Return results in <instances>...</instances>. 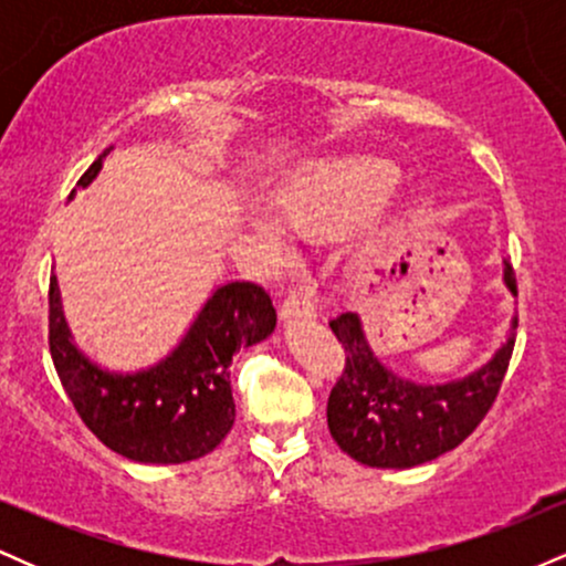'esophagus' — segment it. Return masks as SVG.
<instances>
[{"mask_svg": "<svg viewBox=\"0 0 566 566\" xmlns=\"http://www.w3.org/2000/svg\"><path fill=\"white\" fill-rule=\"evenodd\" d=\"M311 316H316V305H314V297L305 295V292H292V295L282 305V319L284 322L311 319Z\"/></svg>", "mask_w": 566, "mask_h": 566, "instance_id": "obj_1", "label": "esophagus"}]
</instances>
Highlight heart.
<instances>
[{
    "label": "heart",
    "mask_w": 566,
    "mask_h": 566,
    "mask_svg": "<svg viewBox=\"0 0 566 566\" xmlns=\"http://www.w3.org/2000/svg\"><path fill=\"white\" fill-rule=\"evenodd\" d=\"M401 172L382 157H337L314 161L274 193L279 220L301 237H333L378 210L399 186ZM255 229L271 242H282V231L271 220L258 218Z\"/></svg>",
    "instance_id": "heart-1"
}]
</instances>
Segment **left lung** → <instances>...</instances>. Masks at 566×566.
<instances>
[{"label": "left lung", "instance_id": "obj_1", "mask_svg": "<svg viewBox=\"0 0 566 566\" xmlns=\"http://www.w3.org/2000/svg\"><path fill=\"white\" fill-rule=\"evenodd\" d=\"M503 282L516 295L511 261H503ZM329 327L346 350V367L329 391L327 426L337 447L369 469H412L469 439L495 401L516 340L513 319L509 340L486 365L428 386L382 367L354 311L335 316Z\"/></svg>", "mask_w": 566, "mask_h": 566}]
</instances>
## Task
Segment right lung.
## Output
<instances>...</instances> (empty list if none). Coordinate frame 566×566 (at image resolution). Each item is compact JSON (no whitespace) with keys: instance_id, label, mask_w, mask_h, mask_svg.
Wrapping results in <instances>:
<instances>
[{"instance_id":"obj_1","label":"right lung","mask_w":566,"mask_h":566,"mask_svg":"<svg viewBox=\"0 0 566 566\" xmlns=\"http://www.w3.org/2000/svg\"><path fill=\"white\" fill-rule=\"evenodd\" d=\"M108 151L76 186L93 184ZM274 327L276 311L263 287L220 284L165 359L138 373H112L74 346L57 276H50V354L57 378L84 426L135 463H188L216 450L237 415L229 373L233 354L265 340Z\"/></svg>"}]
</instances>
